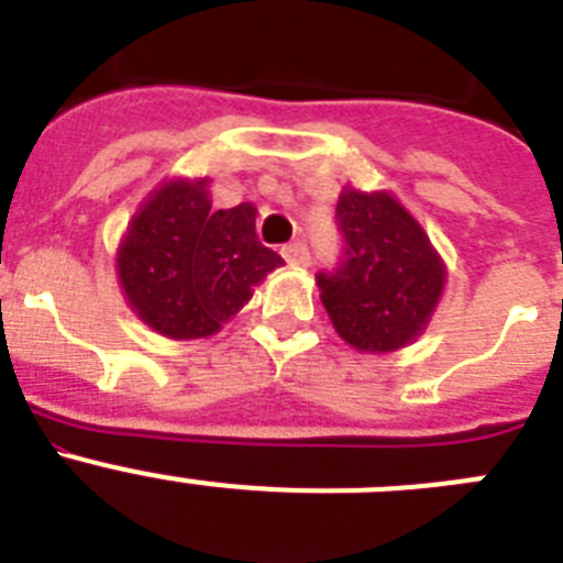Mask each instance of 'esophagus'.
Listing matches in <instances>:
<instances>
[{
  "mask_svg": "<svg viewBox=\"0 0 563 563\" xmlns=\"http://www.w3.org/2000/svg\"><path fill=\"white\" fill-rule=\"evenodd\" d=\"M282 256H285L287 262L296 267L310 265V247H307L305 242H290V245H285L282 247Z\"/></svg>",
  "mask_w": 563,
  "mask_h": 563,
  "instance_id": "obj_1",
  "label": "esophagus"
}]
</instances>
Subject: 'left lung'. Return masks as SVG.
I'll return each mask as SVG.
<instances>
[{"mask_svg": "<svg viewBox=\"0 0 563 563\" xmlns=\"http://www.w3.org/2000/svg\"><path fill=\"white\" fill-rule=\"evenodd\" d=\"M335 222L341 258L316 278L338 335L363 352L400 350L440 301V256L389 194L343 191Z\"/></svg>", "mask_w": 563, "mask_h": 563, "instance_id": "8db88e82", "label": "left lung"}]
</instances>
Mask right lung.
I'll use <instances>...</instances> for the list:
<instances>
[{"mask_svg":"<svg viewBox=\"0 0 563 563\" xmlns=\"http://www.w3.org/2000/svg\"><path fill=\"white\" fill-rule=\"evenodd\" d=\"M282 256L256 236L242 202L213 211L206 180L168 183L132 220L118 276L129 305L168 338H202L239 312Z\"/></svg>","mask_w":563,"mask_h":563,"instance_id":"right-lung-1","label":"right lung"}]
</instances>
